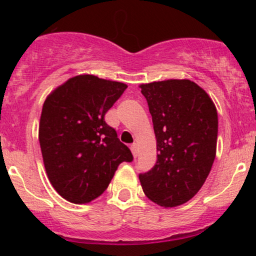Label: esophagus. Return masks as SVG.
<instances>
[{
    "instance_id": "esophagus-1",
    "label": "esophagus",
    "mask_w": 256,
    "mask_h": 256,
    "mask_svg": "<svg viewBox=\"0 0 256 256\" xmlns=\"http://www.w3.org/2000/svg\"><path fill=\"white\" fill-rule=\"evenodd\" d=\"M130 150L132 152V156H134V158H136V157H138V144H136V143H132L130 146Z\"/></svg>"
}]
</instances>
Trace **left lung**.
Instances as JSON below:
<instances>
[{"mask_svg": "<svg viewBox=\"0 0 256 256\" xmlns=\"http://www.w3.org/2000/svg\"><path fill=\"white\" fill-rule=\"evenodd\" d=\"M157 142V160L140 174L143 192L164 208L190 200L216 158L218 114L211 98L188 79L142 84Z\"/></svg>", "mask_w": 256, "mask_h": 256, "instance_id": "obj_1", "label": "left lung"}]
</instances>
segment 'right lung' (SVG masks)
Returning <instances> with one entry per match:
<instances>
[{
    "label": "right lung",
    "mask_w": 256,
    "mask_h": 256,
    "mask_svg": "<svg viewBox=\"0 0 256 256\" xmlns=\"http://www.w3.org/2000/svg\"><path fill=\"white\" fill-rule=\"evenodd\" d=\"M127 85L92 74L70 78L48 94L40 121L45 171L54 190L73 204L104 194L132 152L118 138L104 114Z\"/></svg>",
    "instance_id": "obj_1"
}]
</instances>
